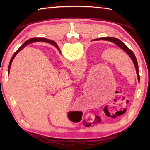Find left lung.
<instances>
[{
  "label": "left lung",
  "mask_w": 150,
  "mask_h": 150,
  "mask_svg": "<svg viewBox=\"0 0 150 150\" xmlns=\"http://www.w3.org/2000/svg\"><path fill=\"white\" fill-rule=\"evenodd\" d=\"M98 40H106V41H109L111 42H113L114 44H115L116 45H118L119 47H120L122 50H124L127 54H128L129 56L132 60V62L135 66L136 70V73L137 75H138V81H139V71H138V62H137V59L136 58L135 55L134 54L132 51L129 49V48L126 46V45L124 44V43L120 41V40L118 38H112V37H103L97 39Z\"/></svg>",
  "instance_id": "left-lung-1"
}]
</instances>
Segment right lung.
<instances>
[{
    "label": "right lung",
    "instance_id": "add662e5",
    "mask_svg": "<svg viewBox=\"0 0 150 150\" xmlns=\"http://www.w3.org/2000/svg\"><path fill=\"white\" fill-rule=\"evenodd\" d=\"M36 42H45L50 43V44H52V45H54V46H55V47H56L58 50L60 51V50H59V47H58V46H57V44H56V43H55V42H54V41H52V40H47V39L43 38H33L30 39V40H27L26 42H25L24 43V44H22V45H21V46L20 47L19 49L18 50L16 51V52L14 53V55H13V56L12 57L11 61H10V63H9V65H8V73H9V72H10V68H11V64H12V61H13L14 58L15 57V56H16V54H18V53L20 50L23 49V48H24L25 46H26V45H28V44H30V43Z\"/></svg>",
    "mask_w": 150,
    "mask_h": 150
}]
</instances>
